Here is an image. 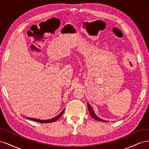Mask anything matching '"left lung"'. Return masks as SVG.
Here are the masks:
<instances>
[{"label": "left lung", "instance_id": "obj_1", "mask_svg": "<svg viewBox=\"0 0 149 149\" xmlns=\"http://www.w3.org/2000/svg\"><path fill=\"white\" fill-rule=\"evenodd\" d=\"M87 106H88V111H89V113H90V116H92V117L93 119H96V120H97V121H104V122H107V121H104V120H103V119H100V118H99L98 117H97V116H96L95 114L94 113L93 110L92 109V107H91V106H90V105L89 104V103H87Z\"/></svg>", "mask_w": 149, "mask_h": 149}]
</instances>
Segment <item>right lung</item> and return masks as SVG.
I'll return each instance as SVG.
<instances>
[{
	"label": "right lung",
	"mask_w": 149,
	"mask_h": 149,
	"mask_svg": "<svg viewBox=\"0 0 149 149\" xmlns=\"http://www.w3.org/2000/svg\"><path fill=\"white\" fill-rule=\"evenodd\" d=\"M64 109L63 110V111H62L59 115H57V116H56V117H54V118H52V119H47V120H41V119H35V118H28V119H31V120H33V121H37V122H38V123H52V122H54V121H57V119H58L62 114H63V113H64Z\"/></svg>",
	"instance_id": "add662e5"
}]
</instances>
